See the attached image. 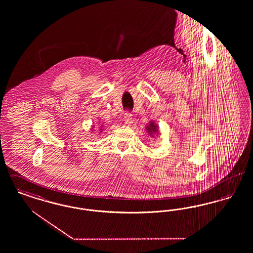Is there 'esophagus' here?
Instances as JSON below:
<instances>
[{"label":"esophagus","instance_id":"obj_1","mask_svg":"<svg viewBox=\"0 0 253 253\" xmlns=\"http://www.w3.org/2000/svg\"><path fill=\"white\" fill-rule=\"evenodd\" d=\"M124 121H125V124H127V125H131L132 123V114L127 113V114L125 115V117H124Z\"/></svg>","mask_w":253,"mask_h":253}]
</instances>
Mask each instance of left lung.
I'll return each instance as SVG.
<instances>
[{
  "mask_svg": "<svg viewBox=\"0 0 253 253\" xmlns=\"http://www.w3.org/2000/svg\"><path fill=\"white\" fill-rule=\"evenodd\" d=\"M146 129L149 134L152 135V137L154 136V134H158V126L155 123V121H151L149 125L146 127Z\"/></svg>",
  "mask_w": 253,
  "mask_h": 253,
  "instance_id": "1",
  "label": "left lung"
}]
</instances>
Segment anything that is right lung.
Wrapping results in <instances>:
<instances>
[{
	"mask_svg": "<svg viewBox=\"0 0 253 253\" xmlns=\"http://www.w3.org/2000/svg\"><path fill=\"white\" fill-rule=\"evenodd\" d=\"M101 127H102V126H101Z\"/></svg>",
	"mask_w": 253,
	"mask_h": 253,
	"instance_id": "right-lung-1",
	"label": "right lung"
}]
</instances>
